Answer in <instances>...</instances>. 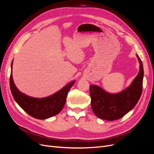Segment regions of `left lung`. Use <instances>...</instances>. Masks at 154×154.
Segmentation results:
<instances>
[{
    "mask_svg": "<svg viewBox=\"0 0 154 154\" xmlns=\"http://www.w3.org/2000/svg\"><path fill=\"white\" fill-rule=\"evenodd\" d=\"M136 56L140 63L139 72L131 84L124 91L110 94L98 85H90L91 107L97 117L110 121L119 119L138 102L142 92L143 68L139 55Z\"/></svg>",
    "mask_w": 154,
    "mask_h": 154,
    "instance_id": "left-lung-1",
    "label": "left lung"
}]
</instances>
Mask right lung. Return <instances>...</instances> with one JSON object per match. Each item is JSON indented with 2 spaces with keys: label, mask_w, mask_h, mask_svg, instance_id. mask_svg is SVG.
I'll return each instance as SVG.
<instances>
[{
  "label": "right lung",
  "mask_w": 154,
  "mask_h": 154,
  "mask_svg": "<svg viewBox=\"0 0 154 154\" xmlns=\"http://www.w3.org/2000/svg\"><path fill=\"white\" fill-rule=\"evenodd\" d=\"M12 64L10 77V88L13 97L19 106L29 115L35 119L44 120L56 116L62 110L67 96L72 86L75 83L73 80L54 94L44 98H35L21 92L16 87L12 77Z\"/></svg>",
  "instance_id": "obj_1"
}]
</instances>
